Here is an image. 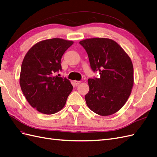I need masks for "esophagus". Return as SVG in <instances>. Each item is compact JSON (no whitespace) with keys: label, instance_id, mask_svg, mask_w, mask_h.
<instances>
[{"label":"esophagus","instance_id":"34e87169","mask_svg":"<svg viewBox=\"0 0 157 157\" xmlns=\"http://www.w3.org/2000/svg\"><path fill=\"white\" fill-rule=\"evenodd\" d=\"M74 83L75 85H78V84H79L80 83H81V82H80V81H77V80H75V81L74 82Z\"/></svg>","mask_w":157,"mask_h":157}]
</instances>
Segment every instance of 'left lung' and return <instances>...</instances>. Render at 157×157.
Segmentation results:
<instances>
[{
	"label": "left lung",
	"mask_w": 157,
	"mask_h": 157,
	"mask_svg": "<svg viewBox=\"0 0 157 157\" xmlns=\"http://www.w3.org/2000/svg\"><path fill=\"white\" fill-rule=\"evenodd\" d=\"M79 44L87 52L92 71L100 75L99 78L88 79L87 105L99 115L116 113L127 101L133 86L131 58L117 42L109 38H89Z\"/></svg>",
	"instance_id": "1"
}]
</instances>
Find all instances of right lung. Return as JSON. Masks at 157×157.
<instances>
[{"label":"right lung","instance_id":"1","mask_svg":"<svg viewBox=\"0 0 157 157\" xmlns=\"http://www.w3.org/2000/svg\"><path fill=\"white\" fill-rule=\"evenodd\" d=\"M73 44L62 38L45 40L25 56L20 85L28 102L40 113L51 115L61 110L73 90L69 80L55 75L62 70L63 54Z\"/></svg>","mask_w":157,"mask_h":157}]
</instances>
